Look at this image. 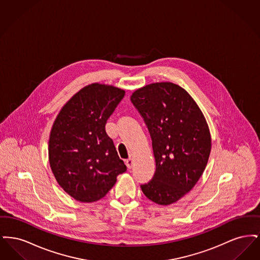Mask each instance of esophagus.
Instances as JSON below:
<instances>
[{
	"label": "esophagus",
	"instance_id": "1",
	"mask_svg": "<svg viewBox=\"0 0 260 260\" xmlns=\"http://www.w3.org/2000/svg\"><path fill=\"white\" fill-rule=\"evenodd\" d=\"M125 165L128 169H132L134 166V160H133V156H131L126 161H125Z\"/></svg>",
	"mask_w": 260,
	"mask_h": 260
}]
</instances>
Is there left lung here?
Segmentation results:
<instances>
[{"instance_id":"obj_1","label":"left lung","mask_w":260,"mask_h":260,"mask_svg":"<svg viewBox=\"0 0 260 260\" xmlns=\"http://www.w3.org/2000/svg\"><path fill=\"white\" fill-rule=\"evenodd\" d=\"M131 100L148 128L156 160L154 176L141 190L156 204H173L206 169L211 148L206 119L185 89L173 83L139 88Z\"/></svg>"}]
</instances>
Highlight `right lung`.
Segmentation results:
<instances>
[{"label":"right lung","mask_w":260,"mask_h":260,"mask_svg":"<svg viewBox=\"0 0 260 260\" xmlns=\"http://www.w3.org/2000/svg\"><path fill=\"white\" fill-rule=\"evenodd\" d=\"M124 90L92 84L82 88L59 112L50 132L49 158L58 184L75 200L103 198L126 171L105 131Z\"/></svg>","instance_id":"right-lung-1"}]
</instances>
